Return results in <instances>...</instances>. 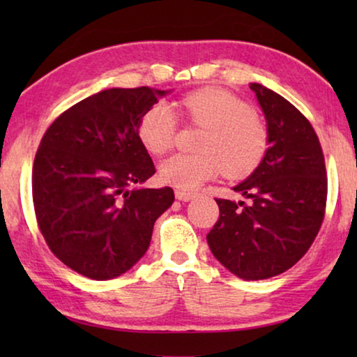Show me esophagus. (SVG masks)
Returning a JSON list of instances; mask_svg holds the SVG:
<instances>
[{
    "label": "esophagus",
    "mask_w": 357,
    "mask_h": 357,
    "mask_svg": "<svg viewBox=\"0 0 357 357\" xmlns=\"http://www.w3.org/2000/svg\"><path fill=\"white\" fill-rule=\"evenodd\" d=\"M175 197L177 199H182V202H190V199L195 198L193 192H188V190H175Z\"/></svg>",
    "instance_id": "obj_1"
}]
</instances>
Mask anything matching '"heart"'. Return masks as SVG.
I'll return each instance as SVG.
<instances>
[{"instance_id": "b5f03b06", "label": "heart", "mask_w": 357, "mask_h": 357, "mask_svg": "<svg viewBox=\"0 0 357 357\" xmlns=\"http://www.w3.org/2000/svg\"><path fill=\"white\" fill-rule=\"evenodd\" d=\"M185 119L204 126L198 153H178L160 164V178L180 190H193L209 178L226 174L245 177L258 167L268 149V130L250 107L219 87L190 92L180 100ZM177 116L164 102L141 115L138 136L151 154H165L174 146Z\"/></svg>"}]
</instances>
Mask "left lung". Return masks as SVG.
Wrapping results in <instances>:
<instances>
[{"mask_svg": "<svg viewBox=\"0 0 357 357\" xmlns=\"http://www.w3.org/2000/svg\"><path fill=\"white\" fill-rule=\"evenodd\" d=\"M270 148L245 182L234 187L250 202L216 198L219 219L206 241L219 263L242 280H268L305 255L325 218V158L310 121L265 86L253 82Z\"/></svg>", "mask_w": 357, "mask_h": 357, "instance_id": "1", "label": "left lung"}]
</instances>
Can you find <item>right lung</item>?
Masks as SVG:
<instances>
[{
  "instance_id": "right-lung-1",
  "label": "right lung",
  "mask_w": 357,
  "mask_h": 357,
  "mask_svg": "<svg viewBox=\"0 0 357 357\" xmlns=\"http://www.w3.org/2000/svg\"><path fill=\"white\" fill-rule=\"evenodd\" d=\"M165 91L107 89L63 112L43 135L32 199L47 245L91 280L128 271L148 250L155 219L174 190L133 188L155 172L138 121Z\"/></svg>"
}]
</instances>
